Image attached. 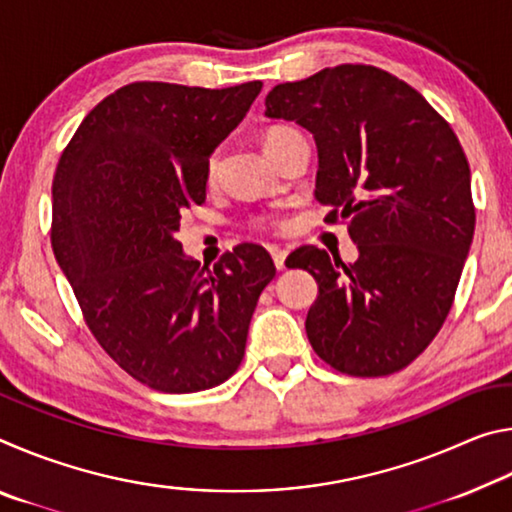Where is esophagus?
Here are the masks:
<instances>
[{"label":"esophagus","instance_id":"1","mask_svg":"<svg viewBox=\"0 0 512 512\" xmlns=\"http://www.w3.org/2000/svg\"><path fill=\"white\" fill-rule=\"evenodd\" d=\"M271 257H273V264H275L277 271H282L284 262H287V250L273 246V248H271Z\"/></svg>","mask_w":512,"mask_h":512}]
</instances>
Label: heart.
Listing matches in <instances>:
<instances>
[{
    "mask_svg": "<svg viewBox=\"0 0 512 512\" xmlns=\"http://www.w3.org/2000/svg\"><path fill=\"white\" fill-rule=\"evenodd\" d=\"M289 133H293L291 128H271V131L264 135V149H268V146L275 144L277 140H280V137L289 135ZM214 173H216V158L207 162V178H214Z\"/></svg>",
    "mask_w": 512,
    "mask_h": 512,
    "instance_id": "1",
    "label": "heart"
}]
</instances>
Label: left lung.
<instances>
[{"mask_svg":"<svg viewBox=\"0 0 512 512\" xmlns=\"http://www.w3.org/2000/svg\"><path fill=\"white\" fill-rule=\"evenodd\" d=\"M266 117L314 135V196L359 248L352 264L316 246L291 253L318 282L311 348L354 377L406 368L443 327L474 237L461 142L420 92L372 65L275 85Z\"/></svg>","mask_w":512,"mask_h":512,"instance_id":"obj_1","label":"left lung"}]
</instances>
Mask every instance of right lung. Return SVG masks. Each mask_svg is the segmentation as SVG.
<instances>
[{"label":"right lung","instance_id":"add662e5","mask_svg":"<svg viewBox=\"0 0 512 512\" xmlns=\"http://www.w3.org/2000/svg\"><path fill=\"white\" fill-rule=\"evenodd\" d=\"M262 81L207 90L142 81L81 121L56 167L51 248L85 323L128 375L162 393L223 384L244 359L271 255L239 244L212 268L183 253L180 214L205 203L207 162Z\"/></svg>","mask_w":512,"mask_h":512}]
</instances>
